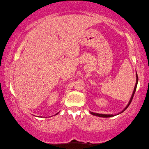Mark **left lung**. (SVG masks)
Wrapping results in <instances>:
<instances>
[{
  "label": "left lung",
  "mask_w": 149,
  "mask_h": 149,
  "mask_svg": "<svg viewBox=\"0 0 149 149\" xmlns=\"http://www.w3.org/2000/svg\"><path fill=\"white\" fill-rule=\"evenodd\" d=\"M137 84H138V76H137V72H136V83H135V87H134V89H133V93L132 95V97L130 98V100L129 102H128V104H127V106L124 108V109H123L122 111H121L120 113H118V114H99V113H95V112H89L90 114H91L93 116H99V117H102V118H110V117H113V116H117L118 114H121V113H122L123 111H125L126 109H127V108L129 107V105L130 104V103L132 102V100L133 99V95H134L135 93V91H136V88H137Z\"/></svg>",
  "instance_id": "1"
}]
</instances>
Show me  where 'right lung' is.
I'll list each match as a JSON object with an SVG mask.
<instances>
[{"label": "right lung", "instance_id": "obj_1", "mask_svg": "<svg viewBox=\"0 0 149 149\" xmlns=\"http://www.w3.org/2000/svg\"><path fill=\"white\" fill-rule=\"evenodd\" d=\"M59 112H58V113H56V114H55V115H57L58 114V113H59Z\"/></svg>", "mask_w": 149, "mask_h": 149}]
</instances>
